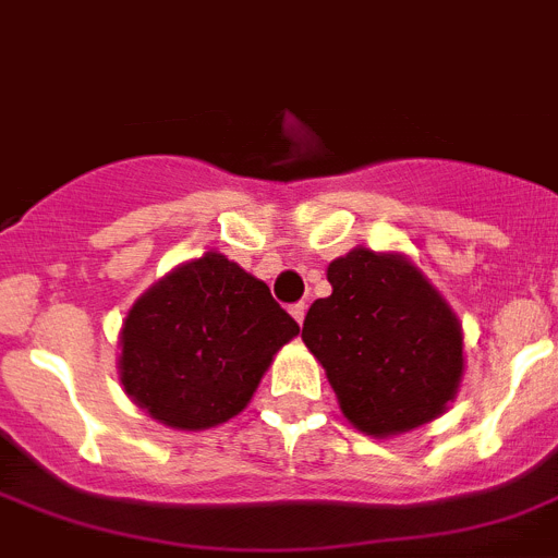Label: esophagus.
I'll return each mask as SVG.
<instances>
[{
	"label": "esophagus",
	"instance_id": "esophagus-1",
	"mask_svg": "<svg viewBox=\"0 0 558 558\" xmlns=\"http://www.w3.org/2000/svg\"><path fill=\"white\" fill-rule=\"evenodd\" d=\"M289 312H292V317L298 319L300 326H303V317H306V303H294V306L289 308Z\"/></svg>",
	"mask_w": 558,
	"mask_h": 558
}]
</instances>
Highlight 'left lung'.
<instances>
[{"label": "left lung", "instance_id": "left-lung-1", "mask_svg": "<svg viewBox=\"0 0 558 558\" xmlns=\"http://www.w3.org/2000/svg\"><path fill=\"white\" fill-rule=\"evenodd\" d=\"M328 283L333 292L303 319V342L345 418L379 438L438 418L463 373L452 308L401 255L362 246L328 266Z\"/></svg>", "mask_w": 558, "mask_h": 558}]
</instances>
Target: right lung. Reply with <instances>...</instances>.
<instances>
[{
  "instance_id": "1",
  "label": "right lung",
  "mask_w": 558,
  "mask_h": 558,
  "mask_svg": "<svg viewBox=\"0 0 558 558\" xmlns=\"http://www.w3.org/2000/svg\"><path fill=\"white\" fill-rule=\"evenodd\" d=\"M298 333L264 280L207 252L134 303L120 333V381L151 418L207 429L244 410Z\"/></svg>"
}]
</instances>
